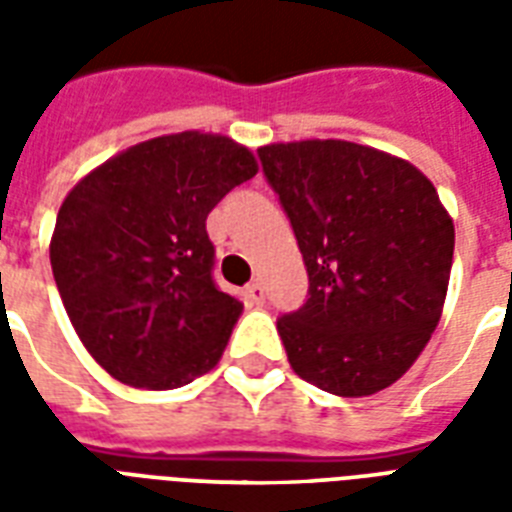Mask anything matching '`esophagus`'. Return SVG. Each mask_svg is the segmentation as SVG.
I'll return each mask as SVG.
<instances>
[{
	"label": "esophagus",
	"instance_id": "obj_1",
	"mask_svg": "<svg viewBox=\"0 0 512 512\" xmlns=\"http://www.w3.org/2000/svg\"><path fill=\"white\" fill-rule=\"evenodd\" d=\"M244 295H247L249 305H257V308H260V305L265 303V289H263V284H260V281H252Z\"/></svg>",
	"mask_w": 512,
	"mask_h": 512
}]
</instances>
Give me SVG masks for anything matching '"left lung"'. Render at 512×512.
<instances>
[{
  "mask_svg": "<svg viewBox=\"0 0 512 512\" xmlns=\"http://www.w3.org/2000/svg\"><path fill=\"white\" fill-rule=\"evenodd\" d=\"M308 271V300L281 316L289 366L342 398L406 374L444 313L454 223L412 162L348 140L257 148Z\"/></svg>",
  "mask_w": 512,
  "mask_h": 512,
  "instance_id": "obj_1",
  "label": "left lung"
}]
</instances>
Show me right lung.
Here are the masks:
<instances>
[{
    "instance_id": "1",
    "label": "right lung",
    "mask_w": 512,
    "mask_h": 512,
    "mask_svg": "<svg viewBox=\"0 0 512 512\" xmlns=\"http://www.w3.org/2000/svg\"><path fill=\"white\" fill-rule=\"evenodd\" d=\"M255 175L247 146L188 130L119 151L68 191L52 276L76 335L114 380L172 390L220 361L244 305L212 281L207 215Z\"/></svg>"
}]
</instances>
